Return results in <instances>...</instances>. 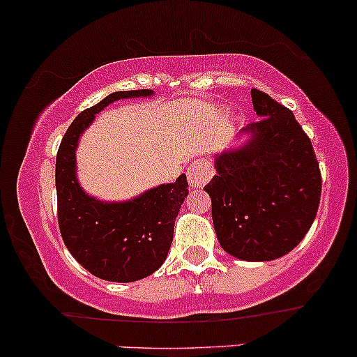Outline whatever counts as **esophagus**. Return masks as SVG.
I'll return each instance as SVG.
<instances>
[{
    "mask_svg": "<svg viewBox=\"0 0 357 357\" xmlns=\"http://www.w3.org/2000/svg\"><path fill=\"white\" fill-rule=\"evenodd\" d=\"M215 174L213 166L206 159H196L195 162H191L188 166V181H190L191 188H202L211 179V176Z\"/></svg>",
    "mask_w": 357,
    "mask_h": 357,
    "instance_id": "34e87169",
    "label": "esophagus"
}]
</instances>
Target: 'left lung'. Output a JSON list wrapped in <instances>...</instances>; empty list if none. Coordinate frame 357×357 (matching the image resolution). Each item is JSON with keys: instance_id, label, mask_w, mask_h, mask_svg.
<instances>
[{"instance_id": "1", "label": "left lung", "mask_w": 357, "mask_h": 357, "mask_svg": "<svg viewBox=\"0 0 357 357\" xmlns=\"http://www.w3.org/2000/svg\"><path fill=\"white\" fill-rule=\"evenodd\" d=\"M260 121L241 130L245 144L215 155L204 186L225 252L248 261L284 257L312 227L321 202V169L292 110L252 89Z\"/></svg>"}]
</instances>
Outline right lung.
<instances>
[{
    "instance_id": "add662e5",
    "label": "right lung",
    "mask_w": 357,
    "mask_h": 357,
    "mask_svg": "<svg viewBox=\"0 0 357 357\" xmlns=\"http://www.w3.org/2000/svg\"><path fill=\"white\" fill-rule=\"evenodd\" d=\"M153 90L114 92L75 117L56 153L59 227L65 247L92 275L109 282L141 280L165 264L174 221L188 196L186 176L122 203H105L80 188L75 174L79 139L96 114L119 99L149 97Z\"/></svg>"
}]
</instances>
